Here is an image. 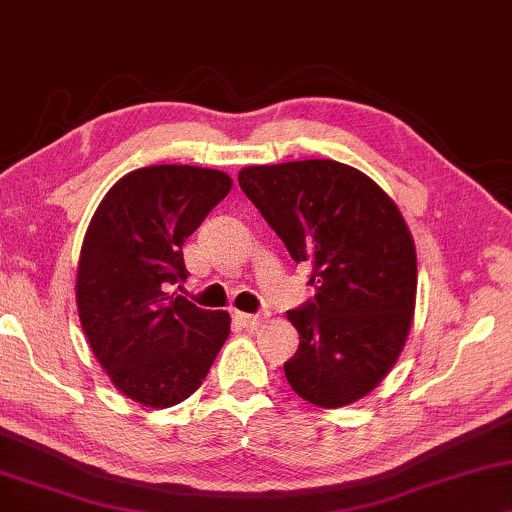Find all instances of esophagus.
I'll use <instances>...</instances> for the list:
<instances>
[{"mask_svg":"<svg viewBox=\"0 0 512 512\" xmlns=\"http://www.w3.org/2000/svg\"><path fill=\"white\" fill-rule=\"evenodd\" d=\"M234 320L248 331H255L259 325H262V318H259V315H248V313H234Z\"/></svg>","mask_w":512,"mask_h":512,"instance_id":"1","label":"esophagus"}]
</instances>
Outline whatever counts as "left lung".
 <instances>
[{"instance_id": "left-lung-1", "label": "left lung", "mask_w": 512, "mask_h": 512, "mask_svg": "<svg viewBox=\"0 0 512 512\" xmlns=\"http://www.w3.org/2000/svg\"><path fill=\"white\" fill-rule=\"evenodd\" d=\"M239 185L294 262L313 264L315 299L287 313L299 331L287 383L313 406H350L383 383L413 325L417 255L399 206L334 160L255 164Z\"/></svg>"}]
</instances>
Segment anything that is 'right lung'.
<instances>
[{"instance_id": "1", "label": "right lung", "mask_w": 512, "mask_h": 512, "mask_svg": "<svg viewBox=\"0 0 512 512\" xmlns=\"http://www.w3.org/2000/svg\"><path fill=\"white\" fill-rule=\"evenodd\" d=\"M232 190L225 171L157 164L129 171L99 201L76 273L78 320L118 392L169 408L204 383L229 336L169 285L187 278L183 243Z\"/></svg>"}]
</instances>
